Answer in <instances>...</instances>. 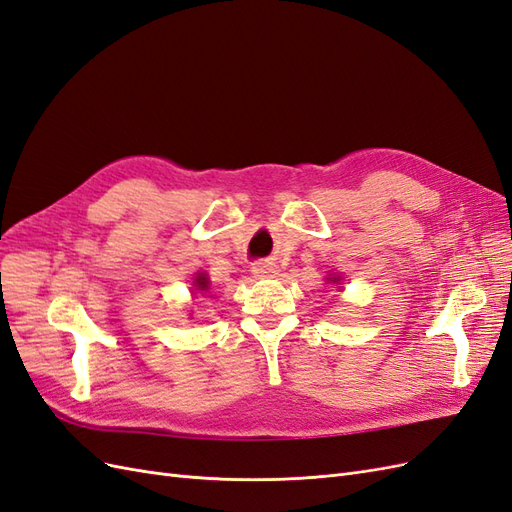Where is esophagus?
Returning <instances> with one entry per match:
<instances>
[{
    "label": "esophagus",
    "instance_id": "1",
    "mask_svg": "<svg viewBox=\"0 0 512 512\" xmlns=\"http://www.w3.org/2000/svg\"><path fill=\"white\" fill-rule=\"evenodd\" d=\"M275 271H277V265H275L273 260H258V262H254V265H252V273L256 277H269Z\"/></svg>",
    "mask_w": 512,
    "mask_h": 512
}]
</instances>
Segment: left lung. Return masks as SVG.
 Masks as SVG:
<instances>
[{"mask_svg": "<svg viewBox=\"0 0 512 512\" xmlns=\"http://www.w3.org/2000/svg\"><path fill=\"white\" fill-rule=\"evenodd\" d=\"M331 282H337V277H333V280Z\"/></svg>", "mask_w": 512, "mask_h": 512, "instance_id": "8db88e82", "label": "left lung"}]
</instances>
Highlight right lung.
I'll return each instance as SVG.
<instances>
[{
	"mask_svg": "<svg viewBox=\"0 0 512 512\" xmlns=\"http://www.w3.org/2000/svg\"><path fill=\"white\" fill-rule=\"evenodd\" d=\"M196 290H209V277L205 273H198L196 280H194Z\"/></svg>",
	"mask_w": 512,
	"mask_h": 512,
	"instance_id": "right-lung-1",
	"label": "right lung"
}]
</instances>
